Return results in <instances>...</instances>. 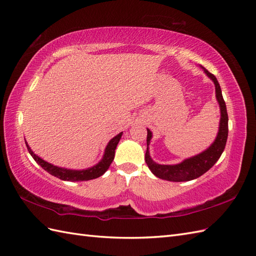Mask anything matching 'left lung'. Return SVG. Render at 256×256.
Returning a JSON list of instances; mask_svg holds the SVG:
<instances>
[{
  "instance_id": "1",
  "label": "left lung",
  "mask_w": 256,
  "mask_h": 256,
  "mask_svg": "<svg viewBox=\"0 0 256 256\" xmlns=\"http://www.w3.org/2000/svg\"><path fill=\"white\" fill-rule=\"evenodd\" d=\"M200 67L204 69V74L208 76L212 81H214V86H216V101L219 103L220 113H221L219 131H218V134H216V140H214V143H212L206 150L201 152L200 154L184 160L182 162H179V164L160 165L158 162H156L152 160V157L150 155L148 145L150 143L152 138H153V133H152L148 128V138H146V142H148V150H146V154H145V162L146 164H148L150 172H153L156 177L164 179V180L189 182V180H192V179L200 177L216 164V160L220 158L221 154L224 153V148H226L228 132H229V128H228V121H229V118H228L226 106V102L224 100V96H222L220 84L214 74H210L208 70L204 68L202 66Z\"/></svg>"
}]
</instances>
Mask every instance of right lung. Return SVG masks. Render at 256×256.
<instances>
[{
	"label": "right lung",
	"mask_w": 256,
	"mask_h": 256,
	"mask_svg": "<svg viewBox=\"0 0 256 256\" xmlns=\"http://www.w3.org/2000/svg\"><path fill=\"white\" fill-rule=\"evenodd\" d=\"M123 132L118 133L116 136H114L112 140H110V142L108 143L106 148L104 150V154H103L101 160L96 164L94 166L86 168V170H68V168H64V167H58L50 164L42 158H40V156H37L34 152L30 150V148L27 144L25 140L27 150H28L30 154L32 155V158L37 162L38 165L42 166V170H45L48 172L50 175L55 176L62 180H67V182H86V180H91V179H96L98 177L102 176L104 174L108 167H110L111 162L114 160V155H116V148L120 142V140L122 138Z\"/></svg>",
	"instance_id": "1"
}]
</instances>
